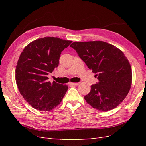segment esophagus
Returning <instances> with one entry per match:
<instances>
[{
	"instance_id": "1",
	"label": "esophagus",
	"mask_w": 146,
	"mask_h": 146,
	"mask_svg": "<svg viewBox=\"0 0 146 146\" xmlns=\"http://www.w3.org/2000/svg\"><path fill=\"white\" fill-rule=\"evenodd\" d=\"M80 84V82L79 83H72V82H70L69 83V85H78Z\"/></svg>"
}]
</instances>
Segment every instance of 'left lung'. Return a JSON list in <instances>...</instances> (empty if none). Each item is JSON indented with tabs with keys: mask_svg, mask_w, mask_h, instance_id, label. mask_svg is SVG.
Wrapping results in <instances>:
<instances>
[{
	"mask_svg": "<svg viewBox=\"0 0 146 146\" xmlns=\"http://www.w3.org/2000/svg\"><path fill=\"white\" fill-rule=\"evenodd\" d=\"M70 47L96 74L99 80L84 97L87 103L101 111L117 107L129 93L132 80L131 66L123 53L100 41L74 42Z\"/></svg>",
	"mask_w": 146,
	"mask_h": 146,
	"instance_id": "8db88e82",
	"label": "left lung"
}]
</instances>
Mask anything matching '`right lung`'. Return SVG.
Instances as JSON below:
<instances>
[{
  "label": "right lung",
  "mask_w": 146,
  "mask_h": 146,
  "mask_svg": "<svg viewBox=\"0 0 146 146\" xmlns=\"http://www.w3.org/2000/svg\"><path fill=\"white\" fill-rule=\"evenodd\" d=\"M72 41L55 37L36 39L22 52L16 69L21 94L34 108L47 111L58 106L68 87L48 81L47 75L59 64L60 55Z\"/></svg>",
  "instance_id": "right-lung-1"
}]
</instances>
